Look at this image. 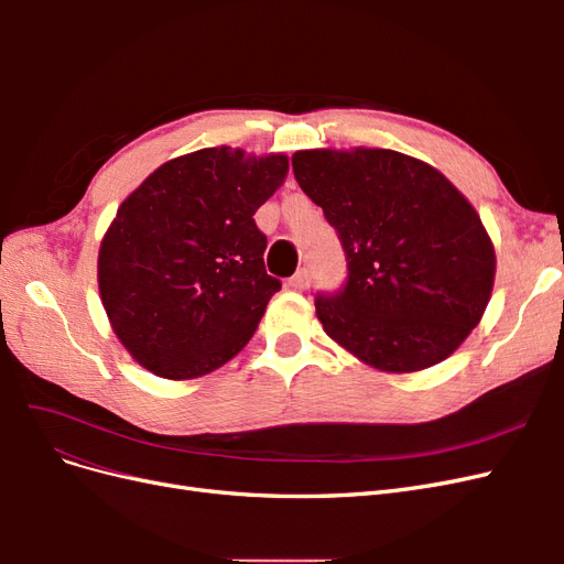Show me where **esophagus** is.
<instances>
[{
  "mask_svg": "<svg viewBox=\"0 0 564 564\" xmlns=\"http://www.w3.org/2000/svg\"><path fill=\"white\" fill-rule=\"evenodd\" d=\"M286 286L294 289V292H305V289L311 286V272H308V268H301L294 278H289Z\"/></svg>",
  "mask_w": 564,
  "mask_h": 564,
  "instance_id": "obj_1",
  "label": "esophagus"
}]
</instances>
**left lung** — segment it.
<instances>
[{
	"label": "left lung",
	"mask_w": 564,
	"mask_h": 564,
	"mask_svg": "<svg viewBox=\"0 0 564 564\" xmlns=\"http://www.w3.org/2000/svg\"><path fill=\"white\" fill-rule=\"evenodd\" d=\"M292 166L348 261L346 286L315 301L322 329L381 371L447 360L480 324L497 275L473 204L435 166L386 148L299 150Z\"/></svg>",
	"instance_id": "1"
}]
</instances>
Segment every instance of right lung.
Returning <instances> with one entry per match:
<instances>
[{
	"label": "right lung",
	"instance_id": "add662e5",
	"mask_svg": "<svg viewBox=\"0 0 564 564\" xmlns=\"http://www.w3.org/2000/svg\"><path fill=\"white\" fill-rule=\"evenodd\" d=\"M286 155L218 145L164 162L119 204L98 249V292L135 362L204 377L240 352L280 280L253 214L284 183Z\"/></svg>",
	"mask_w": 564,
	"mask_h": 564
}]
</instances>
